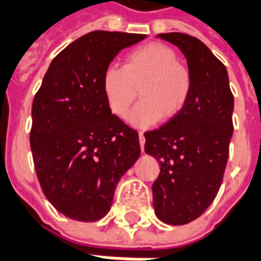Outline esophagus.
<instances>
[{
  "label": "esophagus",
  "instance_id": "esophagus-1",
  "mask_svg": "<svg viewBox=\"0 0 261 261\" xmlns=\"http://www.w3.org/2000/svg\"><path fill=\"white\" fill-rule=\"evenodd\" d=\"M138 138H140V145H141V149H144V142H145V137H144V133L140 131L138 133Z\"/></svg>",
  "mask_w": 261,
  "mask_h": 261
}]
</instances>
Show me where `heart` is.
<instances>
[{"instance_id":"1","label":"heart","mask_w":261,"mask_h":261,"mask_svg":"<svg viewBox=\"0 0 261 261\" xmlns=\"http://www.w3.org/2000/svg\"><path fill=\"white\" fill-rule=\"evenodd\" d=\"M100 84L109 110L120 119L127 116L140 91L142 99L130 120L148 127L173 119L185 109L192 96L193 74L173 48L152 42L128 51L121 67H108Z\"/></svg>"}]
</instances>
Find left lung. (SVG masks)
<instances>
[{
  "instance_id": "obj_1",
  "label": "left lung",
  "mask_w": 261,
  "mask_h": 261,
  "mask_svg": "<svg viewBox=\"0 0 261 261\" xmlns=\"http://www.w3.org/2000/svg\"><path fill=\"white\" fill-rule=\"evenodd\" d=\"M180 48L193 74L189 102L176 117L145 136V152L161 165L153 181V210L161 221L185 225L218 194L233 133V95L225 65L197 37L161 33Z\"/></svg>"
}]
</instances>
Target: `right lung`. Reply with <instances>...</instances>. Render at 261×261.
Wrapping results in <instances>:
<instances>
[{
  "instance_id": "obj_1",
  "label": "right lung",
  "mask_w": 261,
  "mask_h": 261,
  "mask_svg": "<svg viewBox=\"0 0 261 261\" xmlns=\"http://www.w3.org/2000/svg\"><path fill=\"white\" fill-rule=\"evenodd\" d=\"M145 35L95 31L51 61L32 105L31 148L47 200L68 218L92 222L113 202L140 153L138 133L109 110L102 75L120 50Z\"/></svg>"
}]
</instances>
